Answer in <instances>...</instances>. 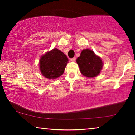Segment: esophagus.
Instances as JSON below:
<instances>
[{
  "instance_id": "34e87169",
  "label": "esophagus",
  "mask_w": 135,
  "mask_h": 135,
  "mask_svg": "<svg viewBox=\"0 0 135 135\" xmlns=\"http://www.w3.org/2000/svg\"><path fill=\"white\" fill-rule=\"evenodd\" d=\"M76 57H74V58H73L71 59V61H72V62H75V61H76Z\"/></svg>"
}]
</instances>
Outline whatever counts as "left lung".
I'll return each instance as SVG.
<instances>
[{"label": "left lung", "instance_id": "8db88e82", "mask_svg": "<svg viewBox=\"0 0 135 135\" xmlns=\"http://www.w3.org/2000/svg\"><path fill=\"white\" fill-rule=\"evenodd\" d=\"M76 62L81 74L88 77L98 76L103 65L101 59L90 49L83 50L80 56L77 58Z\"/></svg>", "mask_w": 135, "mask_h": 135}]
</instances>
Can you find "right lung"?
<instances>
[{"label": "right lung", "instance_id": "right-lung-1", "mask_svg": "<svg viewBox=\"0 0 135 135\" xmlns=\"http://www.w3.org/2000/svg\"><path fill=\"white\" fill-rule=\"evenodd\" d=\"M68 59L63 52L55 48L41 57L40 70L45 77L56 79L64 72Z\"/></svg>", "mask_w": 135, "mask_h": 135}]
</instances>
